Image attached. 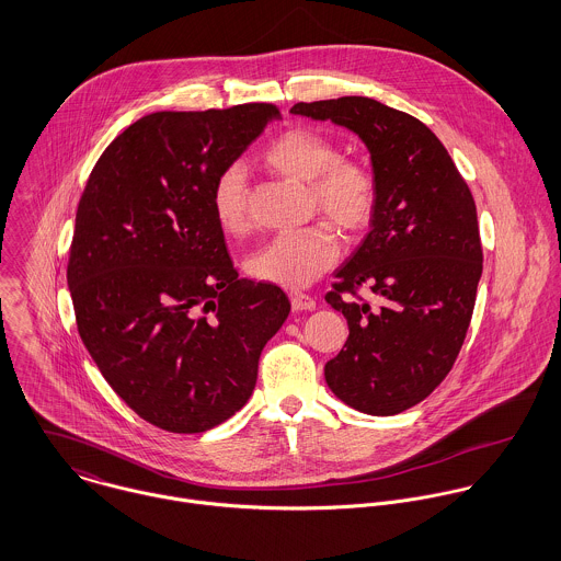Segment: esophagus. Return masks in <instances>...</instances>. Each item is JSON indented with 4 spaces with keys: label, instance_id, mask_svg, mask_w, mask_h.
Masks as SVG:
<instances>
[{
    "label": "esophagus",
    "instance_id": "34e87169",
    "mask_svg": "<svg viewBox=\"0 0 561 561\" xmlns=\"http://www.w3.org/2000/svg\"><path fill=\"white\" fill-rule=\"evenodd\" d=\"M290 304L295 310L304 312V310H314L317 308V299L301 293V290H290Z\"/></svg>",
    "mask_w": 561,
    "mask_h": 561
}]
</instances>
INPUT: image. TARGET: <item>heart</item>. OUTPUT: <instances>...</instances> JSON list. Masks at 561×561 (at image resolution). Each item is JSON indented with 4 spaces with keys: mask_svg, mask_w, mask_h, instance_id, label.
Returning a JSON list of instances; mask_svg holds the SVG:
<instances>
[{
    "mask_svg": "<svg viewBox=\"0 0 561 561\" xmlns=\"http://www.w3.org/2000/svg\"><path fill=\"white\" fill-rule=\"evenodd\" d=\"M264 162L295 182H308L310 204L340 231L355 236L373 224L379 188L373 171L355 160L337 156L336 145L323 134L295 127L279 134L264 149ZM213 213L227 236L247 231V171L227 164L213 184ZM340 257L334 227L310 225L273 236L247 260V271L257 282L304 288L330 271Z\"/></svg>",
    "mask_w": 561,
    "mask_h": 561,
    "instance_id": "heart-1",
    "label": "heart"
}]
</instances>
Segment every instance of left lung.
Returning a JSON list of instances; mask_svg holds the SVG:
<instances>
[{"mask_svg": "<svg viewBox=\"0 0 561 561\" xmlns=\"http://www.w3.org/2000/svg\"><path fill=\"white\" fill-rule=\"evenodd\" d=\"M290 113L344 125L370 151L379 202L325 295L348 325L325 379L364 414H399L443 383L472 319L483 268L472 193L438 136L412 114L368 98L301 102ZM359 287L382 304L370 307Z\"/></svg>", "mask_w": 561, "mask_h": 561, "instance_id": "8db88e82", "label": "left lung"}]
</instances>
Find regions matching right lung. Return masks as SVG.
Wrapping results in <instances>:
<instances>
[{"label": "right lung", "mask_w": 561, "mask_h": 561, "mask_svg": "<svg viewBox=\"0 0 561 561\" xmlns=\"http://www.w3.org/2000/svg\"><path fill=\"white\" fill-rule=\"evenodd\" d=\"M273 104L153 113L123 129L78 204L67 282L78 332L114 392L173 434L221 425L251 397L290 301L238 279L213 184Z\"/></svg>", "instance_id": "obj_1"}]
</instances>
